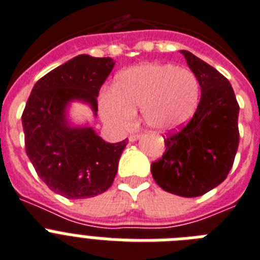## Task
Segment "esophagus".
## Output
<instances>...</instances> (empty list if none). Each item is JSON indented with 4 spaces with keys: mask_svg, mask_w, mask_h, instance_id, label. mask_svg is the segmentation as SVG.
Segmentation results:
<instances>
[{
    "mask_svg": "<svg viewBox=\"0 0 260 260\" xmlns=\"http://www.w3.org/2000/svg\"><path fill=\"white\" fill-rule=\"evenodd\" d=\"M139 139H140V135H131V136L128 137V140L132 141V143H134V141H136V140H139Z\"/></svg>",
    "mask_w": 260,
    "mask_h": 260,
    "instance_id": "1",
    "label": "esophagus"
}]
</instances>
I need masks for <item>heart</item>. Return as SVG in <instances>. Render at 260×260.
Segmentation results:
<instances>
[{
  "mask_svg": "<svg viewBox=\"0 0 260 260\" xmlns=\"http://www.w3.org/2000/svg\"><path fill=\"white\" fill-rule=\"evenodd\" d=\"M200 84L191 69L148 62L120 72L113 90L103 92L100 115L116 129H126L141 109L144 123L155 131L183 126L195 115Z\"/></svg>",
  "mask_w": 260,
  "mask_h": 260,
  "instance_id": "obj_1",
  "label": "heart"
}]
</instances>
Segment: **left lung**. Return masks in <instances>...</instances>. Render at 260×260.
Returning a JSON list of instances; mask_svg holds the SVG:
<instances>
[{"instance_id":"8db88e82","label":"left lung","mask_w":260,"mask_h":260,"mask_svg":"<svg viewBox=\"0 0 260 260\" xmlns=\"http://www.w3.org/2000/svg\"><path fill=\"white\" fill-rule=\"evenodd\" d=\"M200 84V103L189 123L164 140L166 152L151 164L164 191L196 198L218 187L234 164L239 129V105L230 81L188 50H180Z\"/></svg>"}]
</instances>
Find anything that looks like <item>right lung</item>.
<instances>
[{"label":"right lung","instance_id":"1","mask_svg":"<svg viewBox=\"0 0 260 260\" xmlns=\"http://www.w3.org/2000/svg\"><path fill=\"white\" fill-rule=\"evenodd\" d=\"M115 67L111 57L80 54L36 82L22 113L25 149L36 172L67 199L100 195L115 180L128 139L107 143L88 124L69 119L72 103L89 105L97 116V96Z\"/></svg>","mask_w":260,"mask_h":260}]
</instances>
